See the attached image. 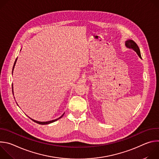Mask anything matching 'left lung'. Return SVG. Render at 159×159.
Here are the masks:
<instances>
[{
	"label": "left lung",
	"instance_id": "8db88e82",
	"mask_svg": "<svg viewBox=\"0 0 159 159\" xmlns=\"http://www.w3.org/2000/svg\"><path fill=\"white\" fill-rule=\"evenodd\" d=\"M126 47H128L129 48H131V49L134 50L137 53L139 56L140 58H142L140 49H139V48L138 47V45L136 44V43L134 41H133V40H128V41H126Z\"/></svg>",
	"mask_w": 159,
	"mask_h": 159
}]
</instances>
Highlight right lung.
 I'll return each instance as SVG.
<instances>
[{
  "label": "right lung",
  "instance_id": "right-lung-1",
  "mask_svg": "<svg viewBox=\"0 0 159 159\" xmlns=\"http://www.w3.org/2000/svg\"><path fill=\"white\" fill-rule=\"evenodd\" d=\"M17 60V59H16ZM16 61H15V62H14V66H13V69H12V72H13V70H14V66H15V64H16ZM64 115V114H63ZM63 115L61 116H60L59 118H58V119H56V120H52V121H47V122H40V121H36V120H33V119H31L34 122H35V123H38V124H39V125H47V124H50V123H53V122H55V121H57L58 120H59L60 118H61L63 116Z\"/></svg>",
  "mask_w": 159,
  "mask_h": 159
}]
</instances>
